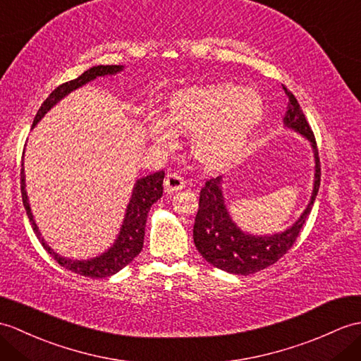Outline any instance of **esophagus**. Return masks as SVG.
<instances>
[{
	"mask_svg": "<svg viewBox=\"0 0 361 361\" xmlns=\"http://www.w3.org/2000/svg\"><path fill=\"white\" fill-rule=\"evenodd\" d=\"M184 188V178L177 172H171L166 175L164 178V189L167 194H173V192L181 190Z\"/></svg>",
	"mask_w": 361,
	"mask_h": 361,
	"instance_id": "obj_1",
	"label": "esophagus"
}]
</instances>
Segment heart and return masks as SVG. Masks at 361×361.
I'll return each instance as SVG.
<instances>
[{
    "mask_svg": "<svg viewBox=\"0 0 361 361\" xmlns=\"http://www.w3.org/2000/svg\"><path fill=\"white\" fill-rule=\"evenodd\" d=\"M264 107L259 92L215 82L175 92L167 104L166 123L177 132H190L189 150L197 163L219 167L246 146L263 120ZM166 126L157 123L152 128L158 142L172 141L173 133Z\"/></svg>",
    "mask_w": 361,
    "mask_h": 361,
    "instance_id": "1",
    "label": "heart"
}]
</instances>
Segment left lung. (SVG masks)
Here are the masks:
<instances>
[{
  "instance_id": "1",
  "label": "left lung",
  "mask_w": 361,
  "mask_h": 361,
  "mask_svg": "<svg viewBox=\"0 0 361 361\" xmlns=\"http://www.w3.org/2000/svg\"><path fill=\"white\" fill-rule=\"evenodd\" d=\"M283 89L289 98L286 115L283 118L284 126L307 138L314 149L315 180L311 201L300 219L284 232L263 237L250 235L243 232L231 219L228 207L224 204L223 178L216 177L207 180L200 192L198 212L194 224V243L207 263L229 274H255L279 262L294 246L301 228L311 214L318 188H320V158H318L314 132L294 94L284 86Z\"/></svg>"
}]
</instances>
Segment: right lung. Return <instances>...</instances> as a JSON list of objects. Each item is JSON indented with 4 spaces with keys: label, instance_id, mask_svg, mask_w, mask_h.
Instances as JSON below:
<instances>
[{
    "label": "right lung",
    "instance_id": "1",
    "mask_svg": "<svg viewBox=\"0 0 361 361\" xmlns=\"http://www.w3.org/2000/svg\"><path fill=\"white\" fill-rule=\"evenodd\" d=\"M121 71H123V66H94L90 67V69H87L85 73H81L78 78L63 82V85L58 86L52 94L46 98V102L41 104L39 111L35 115V120H33V126L43 118V116L58 102H60V99H63L66 95H69L72 90L85 86L86 82L95 80L97 77L115 75ZM163 180H164V171L150 173L147 177L137 180L135 186H133V190H132V197L128 204V209H126L124 221L120 229V233L118 237H116L114 245L111 246V249H107L106 252L99 257L90 258V259H71L54 252V249H50L47 243L41 238L38 226L35 220H33V215L29 206V200L26 194V180H24V164L21 163L23 204L32 223L33 232H35V235L41 241V245H43V247L47 250V252L55 258V262L58 264L66 267L67 271H72L82 276H90V279H106V276L116 274L118 271H121L124 266H128L132 259L141 252L142 243H145V228H146L147 212L150 206L163 197Z\"/></svg>",
    "mask_w": 361,
    "mask_h": 361
}]
</instances>
